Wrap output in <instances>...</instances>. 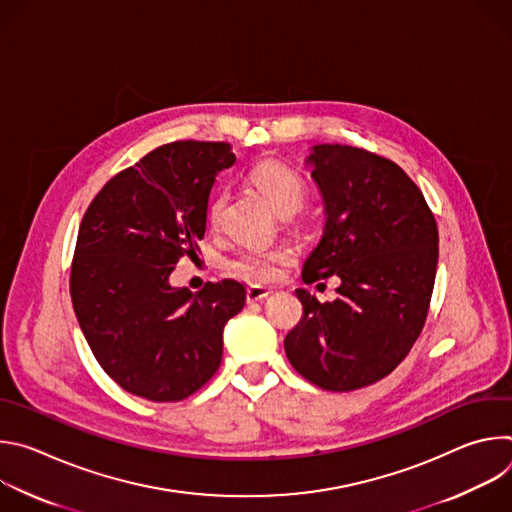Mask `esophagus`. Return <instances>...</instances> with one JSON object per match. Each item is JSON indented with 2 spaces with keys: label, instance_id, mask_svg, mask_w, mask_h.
<instances>
[{
  "label": "esophagus",
  "instance_id": "obj_1",
  "mask_svg": "<svg viewBox=\"0 0 512 512\" xmlns=\"http://www.w3.org/2000/svg\"><path fill=\"white\" fill-rule=\"evenodd\" d=\"M269 294H271L269 289L259 287V285H251V287L247 289V304H257V302L265 300Z\"/></svg>",
  "mask_w": 512,
  "mask_h": 512
}]
</instances>
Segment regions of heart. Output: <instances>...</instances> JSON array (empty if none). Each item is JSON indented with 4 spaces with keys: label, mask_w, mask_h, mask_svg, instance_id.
<instances>
[{
    "label": "heart",
    "mask_w": 512,
    "mask_h": 512,
    "mask_svg": "<svg viewBox=\"0 0 512 512\" xmlns=\"http://www.w3.org/2000/svg\"><path fill=\"white\" fill-rule=\"evenodd\" d=\"M251 184L263 194V198L271 204V208L279 216H291L296 214L308 196L306 180L283 162L279 160H261L257 162L249 172ZM227 196L225 192H218L208 206V218L210 223H218L221 212L225 208ZM289 259L287 249H249L243 251L239 257H235L229 263V269L249 281V283H269L277 279L279 265Z\"/></svg>",
    "instance_id": "obj_1"
}]
</instances>
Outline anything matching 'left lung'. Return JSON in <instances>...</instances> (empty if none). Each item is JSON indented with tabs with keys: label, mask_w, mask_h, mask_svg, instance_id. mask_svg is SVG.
<instances>
[{
	"label": "left lung",
	"mask_w": 512,
	"mask_h": 512,
	"mask_svg": "<svg viewBox=\"0 0 512 512\" xmlns=\"http://www.w3.org/2000/svg\"><path fill=\"white\" fill-rule=\"evenodd\" d=\"M326 225L302 279L340 277L334 302L296 289L304 316L285 354L326 391H354L393 373L423 330L437 269V225L421 190L391 160L340 143L306 162Z\"/></svg>",
	"instance_id": "left-lung-1"
}]
</instances>
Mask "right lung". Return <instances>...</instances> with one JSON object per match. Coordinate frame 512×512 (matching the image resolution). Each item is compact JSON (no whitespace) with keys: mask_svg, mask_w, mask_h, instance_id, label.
Wrapping results in <instances>:
<instances>
[{"mask_svg":"<svg viewBox=\"0 0 512 512\" xmlns=\"http://www.w3.org/2000/svg\"><path fill=\"white\" fill-rule=\"evenodd\" d=\"M225 141H174L113 176L89 204L70 267V298L103 371L127 393L182 401L212 379L225 324L245 287L223 279L192 294L170 273L196 255Z\"/></svg>","mask_w":512,"mask_h":512,"instance_id":"add662e5","label":"right lung"}]
</instances>
